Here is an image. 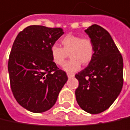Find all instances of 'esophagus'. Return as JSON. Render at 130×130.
Returning a JSON list of instances; mask_svg holds the SVG:
<instances>
[{
    "label": "esophagus",
    "mask_w": 130,
    "mask_h": 130,
    "mask_svg": "<svg viewBox=\"0 0 130 130\" xmlns=\"http://www.w3.org/2000/svg\"><path fill=\"white\" fill-rule=\"evenodd\" d=\"M67 76H68V78H73V77H74V74L67 73Z\"/></svg>",
    "instance_id": "obj_1"
}]
</instances>
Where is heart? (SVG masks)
Returning <instances> with one entry per match:
<instances>
[{"instance_id": "heart-1", "label": "heart", "mask_w": 130, "mask_h": 130, "mask_svg": "<svg viewBox=\"0 0 130 130\" xmlns=\"http://www.w3.org/2000/svg\"><path fill=\"white\" fill-rule=\"evenodd\" d=\"M62 48L53 45L50 48V55L52 61L57 65L62 66L69 54L70 58L63 66V70L69 73L77 71L81 63L88 65L94 55V45L90 38H82L80 36L67 34L61 39Z\"/></svg>"}]
</instances>
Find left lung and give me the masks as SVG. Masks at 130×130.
Instances as JSON below:
<instances>
[{
	"label": "left lung",
	"instance_id": "8db88e82",
	"mask_svg": "<svg viewBox=\"0 0 130 130\" xmlns=\"http://www.w3.org/2000/svg\"><path fill=\"white\" fill-rule=\"evenodd\" d=\"M94 45V55L83 70L75 75L78 87L76 101L90 114L108 109L119 96L123 87V57L109 33L93 24L85 30Z\"/></svg>",
	"mask_w": 130,
	"mask_h": 130
}]
</instances>
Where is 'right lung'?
<instances>
[{"instance_id":"right-lung-1","label":"right lung","mask_w":130,"mask_h":130,"mask_svg":"<svg viewBox=\"0 0 130 130\" xmlns=\"http://www.w3.org/2000/svg\"><path fill=\"white\" fill-rule=\"evenodd\" d=\"M63 34L60 27L30 25L13 42L8 61L11 90L19 104L31 112L50 109L68 79L50 55L51 46Z\"/></svg>"}]
</instances>
